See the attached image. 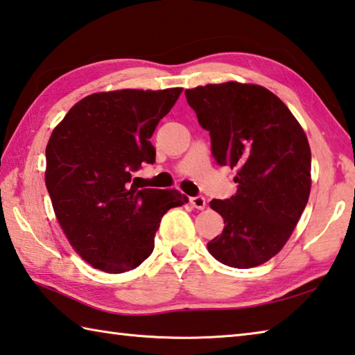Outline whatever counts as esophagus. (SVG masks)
<instances>
[{
  "label": "esophagus",
  "mask_w": 355,
  "mask_h": 355,
  "mask_svg": "<svg viewBox=\"0 0 355 355\" xmlns=\"http://www.w3.org/2000/svg\"><path fill=\"white\" fill-rule=\"evenodd\" d=\"M189 202H191V205L194 206V208H197V209H205V206H206V200H205L203 196L191 197Z\"/></svg>",
  "instance_id": "1"
}]
</instances>
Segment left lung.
Wrapping results in <instances>:
<instances>
[{
  "instance_id": "obj_1",
  "label": "left lung",
  "mask_w": 355,
  "mask_h": 355,
  "mask_svg": "<svg viewBox=\"0 0 355 355\" xmlns=\"http://www.w3.org/2000/svg\"><path fill=\"white\" fill-rule=\"evenodd\" d=\"M209 132L218 166L237 169L236 196L211 200L223 217L208 242L218 262L251 268L279 253L311 194V147L287 105L267 88L227 82L184 92Z\"/></svg>"
}]
</instances>
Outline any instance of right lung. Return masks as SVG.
<instances>
[{
    "instance_id": "obj_1",
    "label": "right lung",
    "mask_w": 355,
    "mask_h": 355,
    "mask_svg": "<svg viewBox=\"0 0 355 355\" xmlns=\"http://www.w3.org/2000/svg\"><path fill=\"white\" fill-rule=\"evenodd\" d=\"M182 88L96 93L71 108L46 146L44 182L63 233L107 273L152 254L161 217L188 202L175 189H138L132 172L155 163L150 138Z\"/></svg>"
}]
</instances>
